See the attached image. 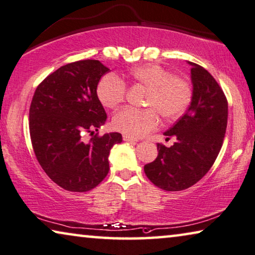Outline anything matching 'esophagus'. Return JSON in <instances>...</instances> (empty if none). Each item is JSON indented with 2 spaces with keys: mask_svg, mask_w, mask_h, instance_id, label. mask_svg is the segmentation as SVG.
I'll return each mask as SVG.
<instances>
[{
  "mask_svg": "<svg viewBox=\"0 0 255 255\" xmlns=\"http://www.w3.org/2000/svg\"><path fill=\"white\" fill-rule=\"evenodd\" d=\"M124 140H125V142H131V143L137 142V139L132 138V137H130V136H128V135H124Z\"/></svg>",
  "mask_w": 255,
  "mask_h": 255,
  "instance_id": "obj_1",
  "label": "esophagus"
}]
</instances>
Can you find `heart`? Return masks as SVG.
I'll use <instances>...</instances> for the list:
<instances>
[{"mask_svg": "<svg viewBox=\"0 0 255 255\" xmlns=\"http://www.w3.org/2000/svg\"><path fill=\"white\" fill-rule=\"evenodd\" d=\"M128 77L136 85L147 88L145 105L150 106L145 110L125 108L113 117V129L132 138L143 137L159 126L157 112L167 120H175L183 116L191 104V83L167 68L146 64L131 68ZM96 94L102 105L115 109L126 97V83L115 74H106L98 82Z\"/></svg>", "mask_w": 255, "mask_h": 255, "instance_id": "heart-1", "label": "heart"}]
</instances>
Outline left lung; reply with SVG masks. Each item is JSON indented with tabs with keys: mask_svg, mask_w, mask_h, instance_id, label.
<instances>
[{
	"mask_svg": "<svg viewBox=\"0 0 255 255\" xmlns=\"http://www.w3.org/2000/svg\"><path fill=\"white\" fill-rule=\"evenodd\" d=\"M191 65L193 96L187 112L165 132L175 136L170 147L158 143V157L144 166L147 178L166 191H181L201 180L214 164L228 123L226 95L211 73Z\"/></svg>",
	"mask_w": 255,
	"mask_h": 255,
	"instance_id": "8db88e82",
	"label": "left lung"
}]
</instances>
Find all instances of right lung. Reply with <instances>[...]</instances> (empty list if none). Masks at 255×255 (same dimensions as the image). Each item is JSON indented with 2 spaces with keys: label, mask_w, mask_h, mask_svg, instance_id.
Listing matches in <instances>:
<instances>
[{
  "label": "right lung",
  "mask_w": 255,
  "mask_h": 255,
  "mask_svg": "<svg viewBox=\"0 0 255 255\" xmlns=\"http://www.w3.org/2000/svg\"><path fill=\"white\" fill-rule=\"evenodd\" d=\"M109 68L100 60L66 64L37 86L29 108L34 153L45 174L72 192L94 189L108 175L109 155L119 132L94 135L106 121L96 88ZM93 134L88 142L83 136Z\"/></svg>",
  "instance_id": "add662e5"
}]
</instances>
